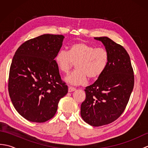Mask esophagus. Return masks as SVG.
<instances>
[{
    "label": "esophagus",
    "mask_w": 148,
    "mask_h": 148,
    "mask_svg": "<svg viewBox=\"0 0 148 148\" xmlns=\"http://www.w3.org/2000/svg\"><path fill=\"white\" fill-rule=\"evenodd\" d=\"M75 90H76V88H75L72 87V86H69V89H68L69 92H74V91H75Z\"/></svg>",
    "instance_id": "obj_1"
}]
</instances>
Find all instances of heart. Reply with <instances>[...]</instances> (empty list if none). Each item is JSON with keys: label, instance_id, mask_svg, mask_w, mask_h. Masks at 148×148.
<instances>
[{"label": "heart", "instance_id": "obj_1", "mask_svg": "<svg viewBox=\"0 0 148 148\" xmlns=\"http://www.w3.org/2000/svg\"><path fill=\"white\" fill-rule=\"evenodd\" d=\"M109 60V53L106 49L79 42L72 44L68 51L60 50L55 61L60 71L64 74H67L75 64L76 69L65 80L68 83L80 85L86 82L88 77L97 79L101 76L108 67Z\"/></svg>", "mask_w": 148, "mask_h": 148}]
</instances>
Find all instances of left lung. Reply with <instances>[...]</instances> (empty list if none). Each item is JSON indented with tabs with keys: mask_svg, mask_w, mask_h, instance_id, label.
I'll return each instance as SVG.
<instances>
[{
	"mask_svg": "<svg viewBox=\"0 0 148 148\" xmlns=\"http://www.w3.org/2000/svg\"><path fill=\"white\" fill-rule=\"evenodd\" d=\"M105 46L109 55L106 71L93 84L86 86L81 116L93 127L108 125L124 112L134 86L130 56L123 46L107 37H95Z\"/></svg>",
	"mask_w": 148,
	"mask_h": 148,
	"instance_id": "obj_1",
	"label": "left lung"
}]
</instances>
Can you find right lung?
<instances>
[{"label":"right lung","instance_id":"obj_1","mask_svg":"<svg viewBox=\"0 0 148 148\" xmlns=\"http://www.w3.org/2000/svg\"><path fill=\"white\" fill-rule=\"evenodd\" d=\"M64 36L44 34L17 49L9 70L8 91L14 108L32 122L49 120L59 100L68 92L55 58Z\"/></svg>","mask_w":148,"mask_h":148}]
</instances>
